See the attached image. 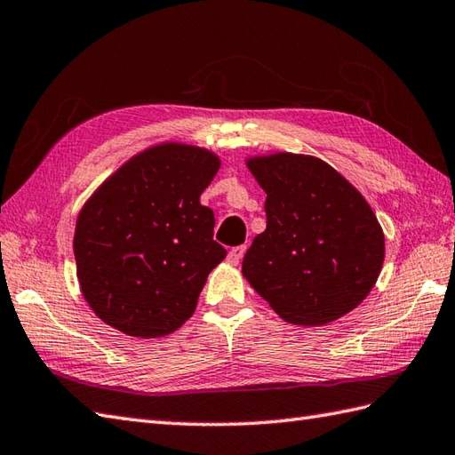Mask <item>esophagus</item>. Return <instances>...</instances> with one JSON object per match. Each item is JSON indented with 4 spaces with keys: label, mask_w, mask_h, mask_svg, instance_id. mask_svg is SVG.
I'll return each mask as SVG.
<instances>
[{
    "label": "esophagus",
    "mask_w": 455,
    "mask_h": 455,
    "mask_svg": "<svg viewBox=\"0 0 455 455\" xmlns=\"http://www.w3.org/2000/svg\"><path fill=\"white\" fill-rule=\"evenodd\" d=\"M244 251H246V246H236V248H230L228 256H227L228 263H232V266H238L240 259L244 258Z\"/></svg>",
    "instance_id": "esophagus-1"
}]
</instances>
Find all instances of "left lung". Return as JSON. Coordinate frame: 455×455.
Here are the masks:
<instances>
[{"mask_svg":"<svg viewBox=\"0 0 455 455\" xmlns=\"http://www.w3.org/2000/svg\"><path fill=\"white\" fill-rule=\"evenodd\" d=\"M267 194V228L242 275L284 322L323 325L361 304L384 263V232L366 199L315 156L250 158Z\"/></svg>","mask_w":455,"mask_h":455,"instance_id":"left-lung-1","label":"left lung"}]
</instances>
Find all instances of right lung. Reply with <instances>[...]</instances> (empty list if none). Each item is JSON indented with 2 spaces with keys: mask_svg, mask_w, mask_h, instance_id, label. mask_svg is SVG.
Here are the masks:
<instances>
[{
  "mask_svg": "<svg viewBox=\"0 0 455 455\" xmlns=\"http://www.w3.org/2000/svg\"><path fill=\"white\" fill-rule=\"evenodd\" d=\"M217 155L164 143L133 156L92 194L77 217L73 251L84 300L125 335L176 331L197 306L227 250L215 215L199 204Z\"/></svg>",
  "mask_w": 455,
  "mask_h": 455,
  "instance_id": "1",
  "label": "right lung"
}]
</instances>
